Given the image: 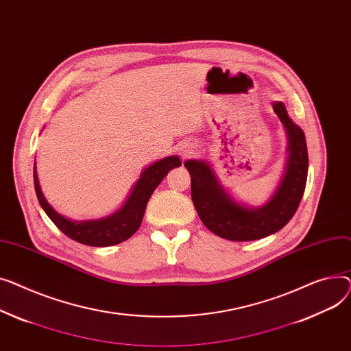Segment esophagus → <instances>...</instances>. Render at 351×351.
Segmentation results:
<instances>
[{
  "instance_id": "obj_1",
  "label": "esophagus",
  "mask_w": 351,
  "mask_h": 351,
  "mask_svg": "<svg viewBox=\"0 0 351 351\" xmlns=\"http://www.w3.org/2000/svg\"><path fill=\"white\" fill-rule=\"evenodd\" d=\"M191 153H193V149H191V147L182 149V156H189V154H191Z\"/></svg>"
}]
</instances>
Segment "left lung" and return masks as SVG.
<instances>
[{"instance_id": "1", "label": "left lung", "mask_w": 351, "mask_h": 351, "mask_svg": "<svg viewBox=\"0 0 351 351\" xmlns=\"http://www.w3.org/2000/svg\"><path fill=\"white\" fill-rule=\"evenodd\" d=\"M272 108L287 137V157L278 187L261 207L237 201L208 161H184L191 176V197L199 219L223 239L255 241L278 232L295 215L303 197L308 167L304 133L287 114L282 101H272Z\"/></svg>"}]
</instances>
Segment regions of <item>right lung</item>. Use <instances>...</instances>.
<instances>
[{
    "label": "right lung",
    "instance_id": "obj_1",
    "mask_svg": "<svg viewBox=\"0 0 351 351\" xmlns=\"http://www.w3.org/2000/svg\"><path fill=\"white\" fill-rule=\"evenodd\" d=\"M180 166L181 160L178 156L164 157L150 164L149 167L141 171L140 178L133 185L129 197L123 202L121 207L110 215L99 219L73 221L55 211V208L45 198L43 190H40L36 162H34V185L39 205L43 207L49 219L66 237L89 246H112L129 239L138 230L144 217V211H146V205L153 191L158 187V184L169 174L170 170Z\"/></svg>",
    "mask_w": 351,
    "mask_h": 351
}]
</instances>
